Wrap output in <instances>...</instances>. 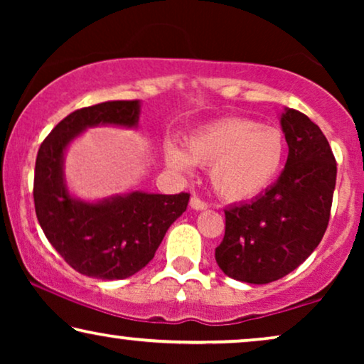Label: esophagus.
Instances as JSON below:
<instances>
[{
    "mask_svg": "<svg viewBox=\"0 0 364 364\" xmlns=\"http://www.w3.org/2000/svg\"><path fill=\"white\" fill-rule=\"evenodd\" d=\"M188 205H191V208H193V210H207V207H208L205 202H202L200 198H197V197H192Z\"/></svg>",
    "mask_w": 364,
    "mask_h": 364,
    "instance_id": "34e87169",
    "label": "esophagus"
}]
</instances>
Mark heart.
<instances>
[{"label": "heart", "mask_w": 364, "mask_h": 364, "mask_svg": "<svg viewBox=\"0 0 364 364\" xmlns=\"http://www.w3.org/2000/svg\"><path fill=\"white\" fill-rule=\"evenodd\" d=\"M287 141L280 129L252 119H222L193 131L186 149L168 141L164 161L178 173L193 164L210 167V183L223 200L240 203L262 196L282 171Z\"/></svg>", "instance_id": "1"}]
</instances>
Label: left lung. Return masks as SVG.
Returning a JSON list of instances; mask_svg holds the SVG:
<instances>
[{
  "label": "left lung",
  "instance_id": "left-lung-1",
  "mask_svg": "<svg viewBox=\"0 0 364 364\" xmlns=\"http://www.w3.org/2000/svg\"><path fill=\"white\" fill-rule=\"evenodd\" d=\"M280 126L285 168L262 196L227 208L225 235L215 248L220 270L252 285L280 280L311 255L325 235L336 186V161L321 129L288 107Z\"/></svg>",
  "mask_w": 364,
  "mask_h": 364
}]
</instances>
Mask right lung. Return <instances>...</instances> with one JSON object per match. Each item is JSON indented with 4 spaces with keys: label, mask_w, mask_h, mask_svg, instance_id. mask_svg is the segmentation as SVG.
<instances>
[{
    "label": "right lung",
    "mask_w": 364,
    "mask_h": 364,
    "mask_svg": "<svg viewBox=\"0 0 364 364\" xmlns=\"http://www.w3.org/2000/svg\"><path fill=\"white\" fill-rule=\"evenodd\" d=\"M141 101H111L79 109L44 139L34 168V207L49 243L74 270L99 280H124L156 255L166 232L186 212L188 193L142 191L86 200L66 182L71 144L91 127L137 129Z\"/></svg>",
    "instance_id": "right-lung-1"
}]
</instances>
